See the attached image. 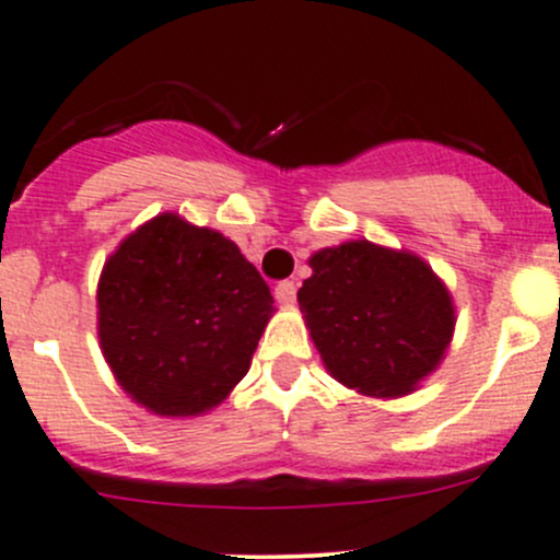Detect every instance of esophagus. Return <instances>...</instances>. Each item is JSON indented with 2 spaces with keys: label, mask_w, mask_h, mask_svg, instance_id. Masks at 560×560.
<instances>
[{
  "label": "esophagus",
  "mask_w": 560,
  "mask_h": 560,
  "mask_svg": "<svg viewBox=\"0 0 560 560\" xmlns=\"http://www.w3.org/2000/svg\"><path fill=\"white\" fill-rule=\"evenodd\" d=\"M295 281H279V284H276V301H279L281 306H292V303H295Z\"/></svg>",
  "instance_id": "1"
}]
</instances>
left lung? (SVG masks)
<instances>
[{
	"label": "left lung",
	"mask_w": 560,
	"mask_h": 560,
	"mask_svg": "<svg viewBox=\"0 0 560 560\" xmlns=\"http://www.w3.org/2000/svg\"><path fill=\"white\" fill-rule=\"evenodd\" d=\"M298 290L322 363L349 389L409 395L444 360L455 330L453 295L411 252L347 241L308 259Z\"/></svg>",
	"instance_id": "8db88e82"
}]
</instances>
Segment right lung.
Masks as SVG:
<instances>
[{"label":"right lung","instance_id":"right-lung-1","mask_svg":"<svg viewBox=\"0 0 560 560\" xmlns=\"http://www.w3.org/2000/svg\"><path fill=\"white\" fill-rule=\"evenodd\" d=\"M273 298L241 248L178 213L140 224L107 257L97 336L113 376L160 417L206 415L246 376Z\"/></svg>","mask_w":560,"mask_h":560}]
</instances>
